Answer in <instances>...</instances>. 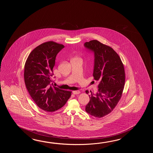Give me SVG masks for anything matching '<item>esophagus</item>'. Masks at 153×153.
<instances>
[{"mask_svg": "<svg viewBox=\"0 0 153 153\" xmlns=\"http://www.w3.org/2000/svg\"><path fill=\"white\" fill-rule=\"evenodd\" d=\"M80 93V92L79 91H73V94H79Z\"/></svg>", "mask_w": 153, "mask_h": 153, "instance_id": "1", "label": "esophagus"}]
</instances>
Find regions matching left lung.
Returning a JSON list of instances; mask_svg holds the SVG:
<instances>
[{
  "mask_svg": "<svg viewBox=\"0 0 153 153\" xmlns=\"http://www.w3.org/2000/svg\"><path fill=\"white\" fill-rule=\"evenodd\" d=\"M84 46L94 52L93 76L99 81L97 92L88 96L90 101L85 111L101 118L113 111L122 96L125 82L124 65L113 49L97 40L86 42ZM85 92L89 93L88 90Z\"/></svg>",
  "mask_w": 153,
  "mask_h": 153,
  "instance_id": "8db88e82",
  "label": "left lung"
}]
</instances>
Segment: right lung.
<instances>
[{
    "mask_svg": "<svg viewBox=\"0 0 153 153\" xmlns=\"http://www.w3.org/2000/svg\"><path fill=\"white\" fill-rule=\"evenodd\" d=\"M64 48L63 45L52 41L44 42L33 50L25 63L26 88L38 107L48 112L62 108L72 94V91L50 85L56 57Z\"/></svg>",
    "mask_w": 153,
    "mask_h": 153,
    "instance_id": "obj_1",
    "label": "right lung"
}]
</instances>
